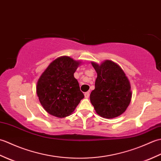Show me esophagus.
Instances as JSON below:
<instances>
[{
  "instance_id": "obj_1",
  "label": "esophagus",
  "mask_w": 161,
  "mask_h": 161,
  "mask_svg": "<svg viewBox=\"0 0 161 161\" xmlns=\"http://www.w3.org/2000/svg\"><path fill=\"white\" fill-rule=\"evenodd\" d=\"M89 95H90L89 92H86V93H84V97H85V98H88V97H89Z\"/></svg>"
}]
</instances>
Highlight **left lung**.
<instances>
[{"instance_id": "1", "label": "left lung", "mask_w": 161, "mask_h": 161, "mask_svg": "<svg viewBox=\"0 0 161 161\" xmlns=\"http://www.w3.org/2000/svg\"><path fill=\"white\" fill-rule=\"evenodd\" d=\"M97 74L90 100L97 114L111 119L124 113L131 102V84L122 68L111 60L100 64L92 61Z\"/></svg>"}]
</instances>
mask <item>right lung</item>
Returning a JSON list of instances; mask_svg holds the SVG:
<instances>
[{"mask_svg": "<svg viewBox=\"0 0 161 161\" xmlns=\"http://www.w3.org/2000/svg\"><path fill=\"white\" fill-rule=\"evenodd\" d=\"M82 64L68 56L57 58L41 75L36 94L49 114L63 118L70 115L84 97L74 73Z\"/></svg>", "mask_w": 161, "mask_h": 161, "instance_id": "right-lung-1", "label": "right lung"}]
</instances>
